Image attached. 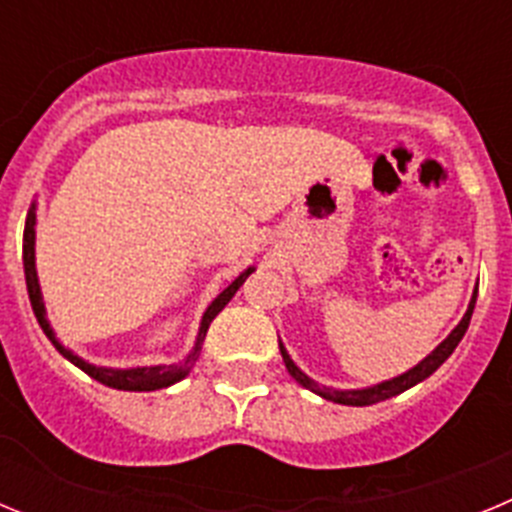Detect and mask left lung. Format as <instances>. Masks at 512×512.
Masks as SVG:
<instances>
[{
    "mask_svg": "<svg viewBox=\"0 0 512 512\" xmlns=\"http://www.w3.org/2000/svg\"><path fill=\"white\" fill-rule=\"evenodd\" d=\"M474 302H477V292H474L472 302H469V310L467 315L461 318V323L456 325L454 330H451V336L446 338V341L441 343V346L433 351L431 356H425L423 361H420L418 366H413L410 372H405L402 377H395L390 379V382H382L377 384V387H369V390H330V387H320L318 382H312L307 374H302L300 369L295 366V361L289 359V354L284 351V346L279 343V351H282V359H284V366H287V372L292 374V377L297 379V382L305 387V390H312V392H318L320 397H325V400H333V402H341V405H356V408H361V405H374V402H382V400H390V397L400 395V392L410 390L413 384L423 382L425 377H431L433 372H436L438 366L443 364V361L449 359L451 354H454V348L459 346V341L464 338V333H467L469 328V320H472V312H474Z\"/></svg>",
    "mask_w": 512,
    "mask_h": 512,
    "instance_id": "1",
    "label": "left lung"
}]
</instances>
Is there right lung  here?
<instances>
[{"instance_id": "obj_1", "label": "right lung", "mask_w": 512, "mask_h": 512, "mask_svg": "<svg viewBox=\"0 0 512 512\" xmlns=\"http://www.w3.org/2000/svg\"><path fill=\"white\" fill-rule=\"evenodd\" d=\"M22 264H25V284H27V295H30V305H33L35 318H38V323H40V328H43L45 336L53 341V346H56L58 351H61V354L71 361V364L79 366L81 372H87L92 379L107 384V387H112V390H128V392L161 390V387H169V384H174V382H179V379L187 377V374L192 372V366L197 364V359H200L202 341H205V333H207V328H210L212 318H215L217 312L223 310V307L233 300L235 292L241 289V284L246 282L248 274L253 271V269L243 271L241 277L235 279L228 289H223V292L215 297V302L207 307L205 318H202V325H200V336H197V346H194V351L187 356V361H184V364H179V366H143V369H102V366H92V364H87L84 359H79V356H74L69 348H63L61 343L56 341V336H53V330H51V325H48V320H45L43 297H40L38 274H35V212L33 210H30V215H27L25 235H22Z\"/></svg>"}]
</instances>
